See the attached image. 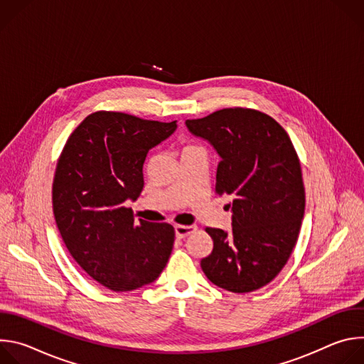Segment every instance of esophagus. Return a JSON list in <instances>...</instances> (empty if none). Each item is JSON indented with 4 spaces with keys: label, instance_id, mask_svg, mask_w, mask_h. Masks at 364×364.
I'll return each mask as SVG.
<instances>
[{
    "label": "esophagus",
    "instance_id": "1",
    "mask_svg": "<svg viewBox=\"0 0 364 364\" xmlns=\"http://www.w3.org/2000/svg\"><path fill=\"white\" fill-rule=\"evenodd\" d=\"M174 229H176V236L178 239H184L186 236L193 233L197 229V226H194V225H176Z\"/></svg>",
    "mask_w": 364,
    "mask_h": 364
}]
</instances>
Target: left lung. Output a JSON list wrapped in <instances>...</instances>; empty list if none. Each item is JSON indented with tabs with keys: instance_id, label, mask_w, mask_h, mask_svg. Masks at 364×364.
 I'll return each instance as SVG.
<instances>
[{
	"instance_id": "obj_1",
	"label": "left lung",
	"mask_w": 364,
	"mask_h": 364,
	"mask_svg": "<svg viewBox=\"0 0 364 364\" xmlns=\"http://www.w3.org/2000/svg\"><path fill=\"white\" fill-rule=\"evenodd\" d=\"M186 125L220 155L216 193L232 200V230L205 228L213 250L201 269L230 292L262 288L288 262L304 218L296 151L274 118L255 109L226 108Z\"/></svg>"
}]
</instances>
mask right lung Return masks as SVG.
Segmentation results:
<instances>
[{
	"label": "right lung",
	"mask_w": 364,
	"mask_h": 364,
	"mask_svg": "<svg viewBox=\"0 0 364 364\" xmlns=\"http://www.w3.org/2000/svg\"><path fill=\"white\" fill-rule=\"evenodd\" d=\"M176 122L93 112L59 157L51 191L56 225L79 267L112 291L154 282L168 262L174 228L135 222L125 203L139 197L146 154L176 131Z\"/></svg>",
	"instance_id": "obj_1"
}]
</instances>
